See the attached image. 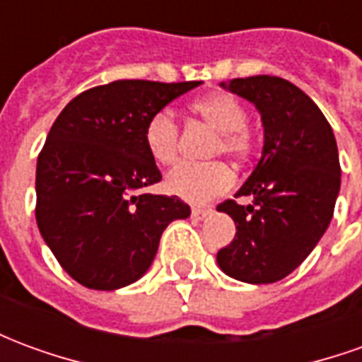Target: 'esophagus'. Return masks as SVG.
Segmentation results:
<instances>
[{
	"label": "esophagus",
	"mask_w": 362,
	"mask_h": 362,
	"mask_svg": "<svg viewBox=\"0 0 362 362\" xmlns=\"http://www.w3.org/2000/svg\"><path fill=\"white\" fill-rule=\"evenodd\" d=\"M209 215H211V209H194V211H192V217L196 221L207 219Z\"/></svg>",
	"instance_id": "1"
}]
</instances>
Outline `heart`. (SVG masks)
<instances>
[{"label":"heart","mask_w":362,"mask_h":362,"mask_svg":"<svg viewBox=\"0 0 362 362\" xmlns=\"http://www.w3.org/2000/svg\"><path fill=\"white\" fill-rule=\"evenodd\" d=\"M192 112L204 119L207 126L219 132L217 153L228 157L246 158L250 155V129L246 127L248 114L233 95L215 93L204 96L192 104ZM145 147L158 165H173L178 157V124L173 114L166 110L157 112L145 126ZM166 192L189 204H205L211 197L221 196L235 186V173L223 163L211 165H192L184 163L166 174Z\"/></svg>","instance_id":"b5f03b06"}]
</instances>
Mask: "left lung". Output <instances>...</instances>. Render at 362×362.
Masks as SVG:
<instances>
[{
  "mask_svg": "<svg viewBox=\"0 0 362 362\" xmlns=\"http://www.w3.org/2000/svg\"><path fill=\"white\" fill-rule=\"evenodd\" d=\"M256 106L264 126V149L238 196L217 207L236 225L235 240L217 252L228 277L264 285L287 277L308 258L329 227L341 186L339 155L332 126L310 96L272 75L221 83Z\"/></svg>",
  "mask_w": 362,
  "mask_h": 362,
  "instance_id": "1",
  "label": "left lung"
}]
</instances>
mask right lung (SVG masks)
<instances>
[{"label":"right lung","instance_id":"1","mask_svg":"<svg viewBox=\"0 0 362 362\" xmlns=\"http://www.w3.org/2000/svg\"><path fill=\"white\" fill-rule=\"evenodd\" d=\"M199 85L122 79L75 96L54 122L36 163V223L83 287L135 283L165 228L189 217L176 196L141 192L163 178L143 135L151 116Z\"/></svg>","mask_w":362,"mask_h":362}]
</instances>
